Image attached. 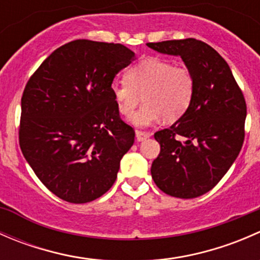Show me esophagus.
Instances as JSON below:
<instances>
[{
  "label": "esophagus",
  "instance_id": "obj_1",
  "mask_svg": "<svg viewBox=\"0 0 260 260\" xmlns=\"http://www.w3.org/2000/svg\"><path fill=\"white\" fill-rule=\"evenodd\" d=\"M136 137H137V141H143V140H146V138L151 137V133L142 132V131H137V132H136Z\"/></svg>",
  "mask_w": 260,
  "mask_h": 260
}]
</instances>
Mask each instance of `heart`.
<instances>
[{
    "label": "heart",
    "mask_w": 260,
    "mask_h": 260,
    "mask_svg": "<svg viewBox=\"0 0 260 260\" xmlns=\"http://www.w3.org/2000/svg\"><path fill=\"white\" fill-rule=\"evenodd\" d=\"M112 94L120 114L131 115L142 101V107L131 117L136 127H148L162 120L174 123L181 119L192 104L195 77L185 65L171 60L149 56L125 72V80L115 81Z\"/></svg>",
    "instance_id": "1"
}]
</instances>
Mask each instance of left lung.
<instances>
[{"instance_id":"obj_1","label":"left lung","mask_w":260,"mask_h":260,"mask_svg":"<svg viewBox=\"0 0 260 260\" xmlns=\"http://www.w3.org/2000/svg\"><path fill=\"white\" fill-rule=\"evenodd\" d=\"M162 54L179 55L195 77L187 113L154 133L161 146L151 174L170 196L193 199L222 179L242 149L246 104L229 65L210 45L196 39L148 43Z\"/></svg>"}]
</instances>
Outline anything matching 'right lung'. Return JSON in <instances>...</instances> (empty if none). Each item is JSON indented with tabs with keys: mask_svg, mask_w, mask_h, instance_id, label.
Segmentation results:
<instances>
[{
	"mask_svg": "<svg viewBox=\"0 0 260 260\" xmlns=\"http://www.w3.org/2000/svg\"><path fill=\"white\" fill-rule=\"evenodd\" d=\"M133 60L122 44L79 39L49 55L26 84L21 151L57 198L90 203L117 179L135 129L120 118L112 83Z\"/></svg>",
	"mask_w": 260,
	"mask_h": 260,
	"instance_id": "add662e5",
	"label": "right lung"
}]
</instances>
